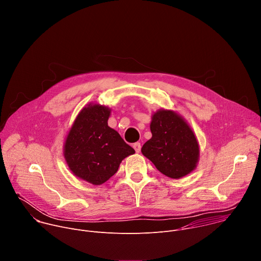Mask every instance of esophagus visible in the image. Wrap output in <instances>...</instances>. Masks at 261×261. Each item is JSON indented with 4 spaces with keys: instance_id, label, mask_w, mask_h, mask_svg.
Returning <instances> with one entry per match:
<instances>
[{
    "instance_id": "1",
    "label": "esophagus",
    "mask_w": 261,
    "mask_h": 261,
    "mask_svg": "<svg viewBox=\"0 0 261 261\" xmlns=\"http://www.w3.org/2000/svg\"><path fill=\"white\" fill-rule=\"evenodd\" d=\"M133 147H134V150H135L136 153H139L140 150H141V144H140V142H135V143L133 144Z\"/></svg>"
}]
</instances>
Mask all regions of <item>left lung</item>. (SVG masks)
<instances>
[{
	"label": "left lung",
	"mask_w": 261,
	"mask_h": 261,
	"mask_svg": "<svg viewBox=\"0 0 261 261\" xmlns=\"http://www.w3.org/2000/svg\"><path fill=\"white\" fill-rule=\"evenodd\" d=\"M152 138L141 147V153L156 168L171 178L190 173L197 164V139L179 116L171 110H159L151 123Z\"/></svg>",
	"instance_id": "left-lung-1"
}]
</instances>
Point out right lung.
Masks as SVG:
<instances>
[{
  "label": "right lung",
  "mask_w": 261,
  "mask_h": 261,
  "mask_svg": "<svg viewBox=\"0 0 261 261\" xmlns=\"http://www.w3.org/2000/svg\"><path fill=\"white\" fill-rule=\"evenodd\" d=\"M110 109L94 104L85 107L65 142L64 156L76 176L101 185L113 176L123 159L135 153L121 135L108 127Z\"/></svg>",
  "instance_id": "1"
}]
</instances>
